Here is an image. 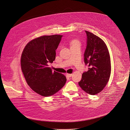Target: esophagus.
Returning <instances> with one entry per match:
<instances>
[{"mask_svg": "<svg viewBox=\"0 0 130 130\" xmlns=\"http://www.w3.org/2000/svg\"><path fill=\"white\" fill-rule=\"evenodd\" d=\"M72 74H68V73H67L66 74V76L68 77H71L72 76Z\"/></svg>", "mask_w": 130, "mask_h": 130, "instance_id": "34e87169", "label": "esophagus"}]
</instances>
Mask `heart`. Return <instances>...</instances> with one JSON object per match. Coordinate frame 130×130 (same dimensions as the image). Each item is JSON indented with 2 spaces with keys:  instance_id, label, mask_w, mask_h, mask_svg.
I'll return each mask as SVG.
<instances>
[{
  "instance_id": "1",
  "label": "heart",
  "mask_w": 130,
  "mask_h": 130,
  "mask_svg": "<svg viewBox=\"0 0 130 130\" xmlns=\"http://www.w3.org/2000/svg\"><path fill=\"white\" fill-rule=\"evenodd\" d=\"M71 44L73 45H77V44H79L80 45V43L78 41V40H73L71 42Z\"/></svg>"
}]
</instances>
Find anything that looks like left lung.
<instances>
[{
    "label": "left lung",
    "mask_w": 130,
    "mask_h": 130,
    "mask_svg": "<svg viewBox=\"0 0 130 130\" xmlns=\"http://www.w3.org/2000/svg\"><path fill=\"white\" fill-rule=\"evenodd\" d=\"M85 32L87 37L84 61L89 68L87 72L83 73L78 85L86 93L95 95L103 89L109 80L110 56L104 41L94 34Z\"/></svg>",
    "instance_id": "obj_1"
}]
</instances>
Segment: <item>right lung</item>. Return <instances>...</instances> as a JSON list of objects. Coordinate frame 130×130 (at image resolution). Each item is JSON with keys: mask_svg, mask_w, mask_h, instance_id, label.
Here are the masks:
<instances>
[{"mask_svg": "<svg viewBox=\"0 0 130 130\" xmlns=\"http://www.w3.org/2000/svg\"><path fill=\"white\" fill-rule=\"evenodd\" d=\"M62 35L42 36L30 41L23 49L21 68L28 85L37 94L48 97L65 85L66 76L52 70L48 63L55 59L56 50Z\"/></svg>", "mask_w": 130, "mask_h": 130, "instance_id": "obj_1", "label": "right lung"}]
</instances>
